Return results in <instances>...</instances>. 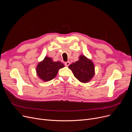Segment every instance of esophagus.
<instances>
[{
	"label": "esophagus",
	"instance_id": "34e87169",
	"mask_svg": "<svg viewBox=\"0 0 132 132\" xmlns=\"http://www.w3.org/2000/svg\"><path fill=\"white\" fill-rule=\"evenodd\" d=\"M70 61H67V62H65V65L66 66H68L69 65H70Z\"/></svg>",
	"mask_w": 132,
	"mask_h": 132
}]
</instances>
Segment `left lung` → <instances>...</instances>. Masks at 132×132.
Listing matches in <instances>:
<instances>
[{"mask_svg":"<svg viewBox=\"0 0 132 132\" xmlns=\"http://www.w3.org/2000/svg\"><path fill=\"white\" fill-rule=\"evenodd\" d=\"M68 68L72 71L74 77L83 83L89 82L95 74L93 62L84 55H81L79 60L70 65Z\"/></svg>","mask_w":132,"mask_h":132,"instance_id":"1","label":"left lung"}]
</instances>
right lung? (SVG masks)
I'll list each match as a JSON object with an SVG mask.
<instances>
[{
  "mask_svg": "<svg viewBox=\"0 0 132 132\" xmlns=\"http://www.w3.org/2000/svg\"><path fill=\"white\" fill-rule=\"evenodd\" d=\"M64 65L60 61H53L52 58L45 57L43 61L39 62L36 67L38 77L44 81H48L53 79L58 73L60 68Z\"/></svg>",
  "mask_w": 132,
  "mask_h": 132,
  "instance_id": "obj_1",
  "label": "right lung"
}]
</instances>
